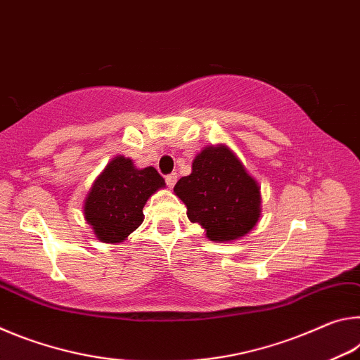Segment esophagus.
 I'll use <instances>...</instances> for the list:
<instances>
[{"instance_id":"34e87169","label":"esophagus","mask_w":360,"mask_h":360,"mask_svg":"<svg viewBox=\"0 0 360 360\" xmlns=\"http://www.w3.org/2000/svg\"><path fill=\"white\" fill-rule=\"evenodd\" d=\"M165 181H167V186L172 188L174 184H176V181H178V174L176 173H172V174H168L167 178H165Z\"/></svg>"}]
</instances>
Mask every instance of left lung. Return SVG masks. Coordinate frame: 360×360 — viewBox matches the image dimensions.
<instances>
[{"label":"left lung","mask_w":360,"mask_h":360,"mask_svg":"<svg viewBox=\"0 0 360 360\" xmlns=\"http://www.w3.org/2000/svg\"><path fill=\"white\" fill-rule=\"evenodd\" d=\"M191 222L214 243L240 240L262 214L260 186L229 146H206L195 155L192 173L174 186Z\"/></svg>","instance_id":"8db88e82"}]
</instances>
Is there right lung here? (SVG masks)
Masks as SVG:
<instances>
[{"instance_id":"right-lung-1","label":"right lung","mask_w":360,"mask_h":360,"mask_svg":"<svg viewBox=\"0 0 360 360\" xmlns=\"http://www.w3.org/2000/svg\"><path fill=\"white\" fill-rule=\"evenodd\" d=\"M165 179L154 167L139 169L117 155L96 176L84 200V217L103 243H122L144 221L143 208Z\"/></svg>"}]
</instances>
